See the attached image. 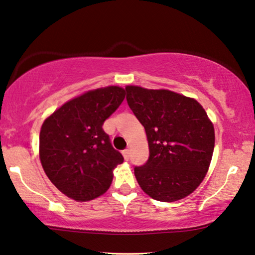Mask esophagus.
Instances as JSON below:
<instances>
[{
    "label": "esophagus",
    "mask_w": 255,
    "mask_h": 255,
    "mask_svg": "<svg viewBox=\"0 0 255 255\" xmlns=\"http://www.w3.org/2000/svg\"><path fill=\"white\" fill-rule=\"evenodd\" d=\"M123 155H124V158L126 159V160H128V159H129V157H130V150H129V149L124 150V151H123Z\"/></svg>",
    "instance_id": "esophagus-1"
}]
</instances>
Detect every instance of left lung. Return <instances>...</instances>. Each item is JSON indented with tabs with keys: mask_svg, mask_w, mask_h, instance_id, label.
Returning a JSON list of instances; mask_svg holds the SVG:
<instances>
[{
	"mask_svg": "<svg viewBox=\"0 0 255 255\" xmlns=\"http://www.w3.org/2000/svg\"><path fill=\"white\" fill-rule=\"evenodd\" d=\"M127 102L145 129L149 159L134 173L150 198L174 202L192 194L209 170L215 129L194 98L127 85Z\"/></svg>",
	"mask_w": 255,
	"mask_h": 255,
	"instance_id": "8db88e82",
	"label": "left lung"
}]
</instances>
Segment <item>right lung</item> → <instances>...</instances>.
Here are the masks:
<instances>
[{
	"label": "right lung",
	"mask_w": 255,
	"mask_h": 255,
	"mask_svg": "<svg viewBox=\"0 0 255 255\" xmlns=\"http://www.w3.org/2000/svg\"><path fill=\"white\" fill-rule=\"evenodd\" d=\"M118 85L89 90L47 117L39 136V158L46 175L75 201L103 195L124 157L111 144L103 124L124 102Z\"/></svg>",
	"instance_id": "1"
}]
</instances>
